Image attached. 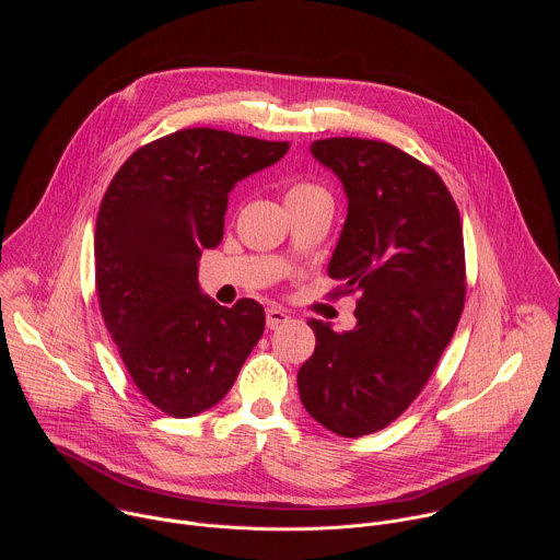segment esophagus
<instances>
[{"label":"esophagus","mask_w":560,"mask_h":560,"mask_svg":"<svg viewBox=\"0 0 560 560\" xmlns=\"http://www.w3.org/2000/svg\"><path fill=\"white\" fill-rule=\"evenodd\" d=\"M288 318H290L288 312L281 310V307H277V305H270V307L266 310V324H268V328H277V326L285 324Z\"/></svg>","instance_id":"obj_1"}]
</instances>
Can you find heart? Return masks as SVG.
Instances as JSON below:
<instances>
[{
  "instance_id": "heart-1",
  "label": "heart",
  "mask_w": 560,
  "mask_h": 560,
  "mask_svg": "<svg viewBox=\"0 0 560 560\" xmlns=\"http://www.w3.org/2000/svg\"><path fill=\"white\" fill-rule=\"evenodd\" d=\"M316 195H328L322 186H316L312 182H296L288 188L285 192V203L288 201H301V199H310V197H316Z\"/></svg>"
}]
</instances>
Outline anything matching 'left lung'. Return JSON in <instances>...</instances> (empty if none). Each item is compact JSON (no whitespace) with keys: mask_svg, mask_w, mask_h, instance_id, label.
Listing matches in <instances>:
<instances>
[{"mask_svg":"<svg viewBox=\"0 0 560 560\" xmlns=\"http://www.w3.org/2000/svg\"><path fill=\"white\" fill-rule=\"evenodd\" d=\"M310 152L348 197L328 275L361 299L350 332L310 318L316 348L296 383L314 421L357 439L401 417L447 348L465 303L463 228L441 177L404 150L332 137Z\"/></svg>","mask_w":560,"mask_h":560,"instance_id":"obj_1","label":"left lung"}]
</instances>
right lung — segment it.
I'll use <instances>...</instances> for the list:
<instances>
[{"instance_id":"add662e5","label":"right lung","mask_w":560,"mask_h":560,"mask_svg":"<svg viewBox=\"0 0 560 560\" xmlns=\"http://www.w3.org/2000/svg\"><path fill=\"white\" fill-rule=\"evenodd\" d=\"M288 148L177 130L135 150L104 195L95 228L102 316L135 385L168 417L217 406L264 335L257 301L223 307L203 294L199 259L221 244L232 188Z\"/></svg>"}]
</instances>
